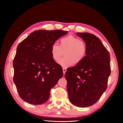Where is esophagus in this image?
I'll list each match as a JSON object with an SVG mask.
<instances>
[{
    "instance_id": "1",
    "label": "esophagus",
    "mask_w": 123,
    "mask_h": 123,
    "mask_svg": "<svg viewBox=\"0 0 123 123\" xmlns=\"http://www.w3.org/2000/svg\"><path fill=\"white\" fill-rule=\"evenodd\" d=\"M66 71H67V70H66V68H63V74H64L66 73Z\"/></svg>"
}]
</instances>
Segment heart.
<instances>
[{
    "mask_svg": "<svg viewBox=\"0 0 123 123\" xmlns=\"http://www.w3.org/2000/svg\"><path fill=\"white\" fill-rule=\"evenodd\" d=\"M65 53V57L59 62L63 67H68L75 63H80L87 55V46L85 42L78 37L68 35L60 39L59 45L53 44L50 48L51 57L54 61L59 62Z\"/></svg>",
    "mask_w": 123,
    "mask_h": 123,
    "instance_id": "1",
    "label": "heart"
}]
</instances>
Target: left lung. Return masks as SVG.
Instances as JSON below:
<instances>
[{
	"label": "left lung",
	"instance_id": "1",
	"mask_svg": "<svg viewBox=\"0 0 123 123\" xmlns=\"http://www.w3.org/2000/svg\"><path fill=\"white\" fill-rule=\"evenodd\" d=\"M86 43L85 59L65 73L68 97L72 104L80 107L93 105L106 91L111 74L110 55L100 39L87 32L76 34Z\"/></svg>",
	"mask_w": 123,
	"mask_h": 123
}]
</instances>
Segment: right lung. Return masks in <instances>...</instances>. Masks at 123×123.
<instances>
[{
  "mask_svg": "<svg viewBox=\"0 0 123 123\" xmlns=\"http://www.w3.org/2000/svg\"><path fill=\"white\" fill-rule=\"evenodd\" d=\"M61 30L35 31L17 48L13 62V81L19 97L26 103L41 105L63 76L61 66L53 60L51 45L67 34Z\"/></svg>",
  "mask_w": 123,
  "mask_h": 123,
  "instance_id": "1",
  "label": "right lung"
}]
</instances>
